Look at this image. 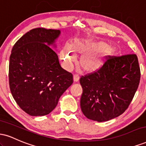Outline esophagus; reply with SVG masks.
Masks as SVG:
<instances>
[{
	"label": "esophagus",
	"mask_w": 146,
	"mask_h": 146,
	"mask_svg": "<svg viewBox=\"0 0 146 146\" xmlns=\"http://www.w3.org/2000/svg\"><path fill=\"white\" fill-rule=\"evenodd\" d=\"M79 79H80V77H79L78 75H73V82H78L79 81Z\"/></svg>",
	"instance_id": "esophagus-1"
}]
</instances>
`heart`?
<instances>
[{"instance_id":"obj_1","label":"heart","mask_w":146,"mask_h":146,"mask_svg":"<svg viewBox=\"0 0 146 146\" xmlns=\"http://www.w3.org/2000/svg\"><path fill=\"white\" fill-rule=\"evenodd\" d=\"M105 42L90 38L75 39L69 46H64L60 52V58L64 68L71 70L75 58L80 57L79 67L86 73H93L102 68L106 59L115 52V48L108 46Z\"/></svg>"}]
</instances>
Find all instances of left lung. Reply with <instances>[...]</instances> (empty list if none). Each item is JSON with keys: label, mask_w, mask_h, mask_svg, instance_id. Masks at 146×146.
<instances>
[{"label": "left lung", "mask_w": 146, "mask_h": 146, "mask_svg": "<svg viewBox=\"0 0 146 146\" xmlns=\"http://www.w3.org/2000/svg\"><path fill=\"white\" fill-rule=\"evenodd\" d=\"M140 68L135 54L109 56L98 71L80 80V107L89 119L107 121L128 108L138 88Z\"/></svg>", "instance_id": "left-lung-1"}]
</instances>
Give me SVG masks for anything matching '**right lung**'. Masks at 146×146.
Segmentation results:
<instances>
[{"mask_svg":"<svg viewBox=\"0 0 146 146\" xmlns=\"http://www.w3.org/2000/svg\"><path fill=\"white\" fill-rule=\"evenodd\" d=\"M61 31L36 28L16 42L9 58V82L18 105L31 116L49 114L73 84V75L60 66L58 56L50 47Z\"/></svg>","mask_w":146,"mask_h":146,"instance_id":"add662e5","label":"right lung"}]
</instances>
